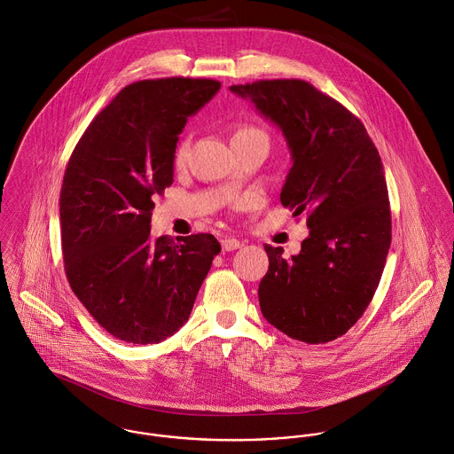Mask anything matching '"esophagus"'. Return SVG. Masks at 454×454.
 <instances>
[{"instance_id": "obj_1", "label": "esophagus", "mask_w": 454, "mask_h": 454, "mask_svg": "<svg viewBox=\"0 0 454 454\" xmlns=\"http://www.w3.org/2000/svg\"><path fill=\"white\" fill-rule=\"evenodd\" d=\"M221 246H223V251H237V249L242 247V242L237 240V239H224V240L221 242Z\"/></svg>"}]
</instances>
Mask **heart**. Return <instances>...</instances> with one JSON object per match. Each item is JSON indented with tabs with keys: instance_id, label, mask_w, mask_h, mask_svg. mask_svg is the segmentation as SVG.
<instances>
[{
	"instance_id": "heart-1",
	"label": "heart",
	"mask_w": 454,
	"mask_h": 454,
	"mask_svg": "<svg viewBox=\"0 0 454 454\" xmlns=\"http://www.w3.org/2000/svg\"><path fill=\"white\" fill-rule=\"evenodd\" d=\"M255 137H262V139H268L264 130H261L259 127L251 125V123H240L235 127L233 130V136H231V143H237V141H247V139H255ZM186 152H188V141L186 139H181L176 146V152H174V163L176 165H183L184 163V158H186Z\"/></svg>"
}]
</instances>
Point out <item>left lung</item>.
I'll return each instance as SVG.
<instances>
[{"label":"left lung","instance_id":"8db88e82","mask_svg":"<svg viewBox=\"0 0 454 454\" xmlns=\"http://www.w3.org/2000/svg\"><path fill=\"white\" fill-rule=\"evenodd\" d=\"M230 90L251 99L286 136L293 167L280 202L294 215L304 212L309 228L293 259L264 246L262 317L293 340L333 341L369 306L390 249L381 156L353 113L304 80H257Z\"/></svg>","mask_w":454,"mask_h":454}]
</instances>
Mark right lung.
I'll use <instances>...</instances> for the list:
<instances>
[{
  "mask_svg": "<svg viewBox=\"0 0 454 454\" xmlns=\"http://www.w3.org/2000/svg\"><path fill=\"white\" fill-rule=\"evenodd\" d=\"M221 83L143 80L92 120L60 188L64 270L76 298L116 340L160 343L188 320L214 255V235L152 237L153 199L174 183V152L188 116Z\"/></svg>",
  "mask_w": 454,
  "mask_h": 454,
  "instance_id": "add662e5",
  "label": "right lung"
}]
</instances>
